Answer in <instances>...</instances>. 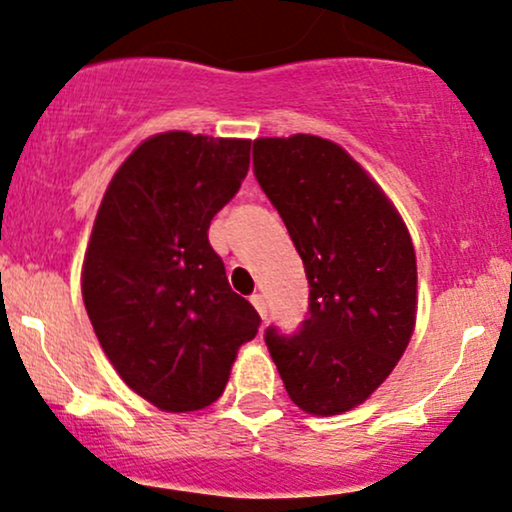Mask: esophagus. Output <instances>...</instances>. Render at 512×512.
<instances>
[{
	"instance_id": "34e87169",
	"label": "esophagus",
	"mask_w": 512,
	"mask_h": 512,
	"mask_svg": "<svg viewBox=\"0 0 512 512\" xmlns=\"http://www.w3.org/2000/svg\"><path fill=\"white\" fill-rule=\"evenodd\" d=\"M250 303H252V307H255L257 310V315H260L262 319H267V303H264V295H260V293H255L250 298Z\"/></svg>"
}]
</instances>
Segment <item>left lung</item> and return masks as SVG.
Wrapping results in <instances>:
<instances>
[{"label": "left lung", "mask_w": 512, "mask_h": 512, "mask_svg": "<svg viewBox=\"0 0 512 512\" xmlns=\"http://www.w3.org/2000/svg\"><path fill=\"white\" fill-rule=\"evenodd\" d=\"M252 166L303 257L310 317L267 329L288 396L317 417L357 408L384 384L417 319L415 245L384 188L319 135L257 138Z\"/></svg>", "instance_id": "obj_1"}]
</instances>
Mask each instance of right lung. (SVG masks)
Here are the masks:
<instances>
[{"instance_id": "right-lung-1", "label": "right lung", "mask_w": 512, "mask_h": 512, "mask_svg": "<svg viewBox=\"0 0 512 512\" xmlns=\"http://www.w3.org/2000/svg\"><path fill=\"white\" fill-rule=\"evenodd\" d=\"M248 166L245 138L157 133L123 159L97 209L85 310L123 384L164 412L212 405L260 326L207 240Z\"/></svg>"}]
</instances>
